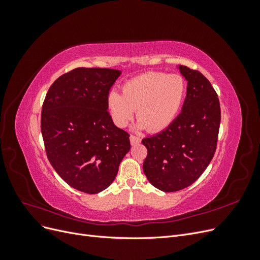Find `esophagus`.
I'll return each instance as SVG.
<instances>
[{
	"label": "esophagus",
	"mask_w": 260,
	"mask_h": 260,
	"mask_svg": "<svg viewBox=\"0 0 260 260\" xmlns=\"http://www.w3.org/2000/svg\"><path fill=\"white\" fill-rule=\"evenodd\" d=\"M141 142V139L137 136H130V143L131 145H137Z\"/></svg>",
	"instance_id": "34e87169"
}]
</instances>
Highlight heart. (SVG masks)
<instances>
[{"mask_svg":"<svg viewBox=\"0 0 260 260\" xmlns=\"http://www.w3.org/2000/svg\"><path fill=\"white\" fill-rule=\"evenodd\" d=\"M121 92L111 91L106 100L115 124L127 127L138 109L139 127L160 132L177 119L185 100L186 83L180 75L149 72L125 81Z\"/></svg>","mask_w":260,"mask_h":260,"instance_id":"heart-1","label":"heart"}]
</instances>
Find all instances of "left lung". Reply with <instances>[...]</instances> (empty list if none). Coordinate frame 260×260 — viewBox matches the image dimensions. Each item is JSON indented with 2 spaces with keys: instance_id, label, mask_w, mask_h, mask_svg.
<instances>
[{
  "instance_id": "1",
  "label": "left lung",
  "mask_w": 260,
  "mask_h": 260,
  "mask_svg": "<svg viewBox=\"0 0 260 260\" xmlns=\"http://www.w3.org/2000/svg\"><path fill=\"white\" fill-rule=\"evenodd\" d=\"M187 81L182 112L170 127L142 140L147 148L143 171L164 192L190 186L216 152L221 119L219 99L207 78L186 66L178 67Z\"/></svg>"
}]
</instances>
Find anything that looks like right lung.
<instances>
[{
  "instance_id": "add662e5",
  "label": "right lung",
  "mask_w": 260,
  "mask_h": 260,
  "mask_svg": "<svg viewBox=\"0 0 260 260\" xmlns=\"http://www.w3.org/2000/svg\"><path fill=\"white\" fill-rule=\"evenodd\" d=\"M121 75L109 68H76L46 93L41 132L48 158L76 190L100 193L112 184L130 149L129 133L107 112L109 90Z\"/></svg>"
}]
</instances>
